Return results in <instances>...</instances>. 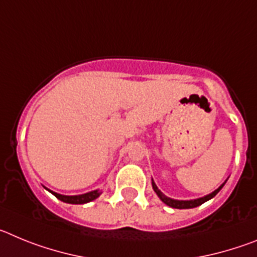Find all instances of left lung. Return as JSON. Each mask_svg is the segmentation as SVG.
Returning <instances> with one entry per match:
<instances>
[{"mask_svg": "<svg viewBox=\"0 0 257 257\" xmlns=\"http://www.w3.org/2000/svg\"><path fill=\"white\" fill-rule=\"evenodd\" d=\"M226 183V181H225ZM224 183V184H225ZM224 184H221L219 188H217L216 190H213L212 193H210V194H207V196L202 197V198H197V199H190V201H178V199H172V198H169V197H166L165 194H163L162 192H161L158 188H157V185L154 184V181L152 180V187H153L154 192L157 193V196L160 197L161 201L163 202V203H166L167 206H170V207L172 208H180V210H183V208H194L197 207V206H201L202 203H205V202H207L208 199L213 198V197L216 196L217 193L221 190V188L224 187Z\"/></svg>", "mask_w": 257, "mask_h": 257, "instance_id": "obj_1", "label": "left lung"}]
</instances>
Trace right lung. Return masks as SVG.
I'll use <instances>...</instances> for the list:
<instances>
[{"label":"right lung","instance_id":"obj_1","mask_svg":"<svg viewBox=\"0 0 257 257\" xmlns=\"http://www.w3.org/2000/svg\"><path fill=\"white\" fill-rule=\"evenodd\" d=\"M49 192L52 193V194H54L58 199H60V201L65 202V203H72V205H83V203H88V202L96 199L97 197L101 194V192L99 189L85 193V194H79V196H63V194L51 192V190H49Z\"/></svg>","mask_w":257,"mask_h":257}]
</instances>
